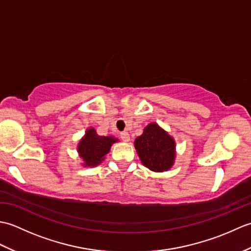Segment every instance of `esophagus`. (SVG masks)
<instances>
[{"label":"esophagus","mask_w":251,"mask_h":251,"mask_svg":"<svg viewBox=\"0 0 251 251\" xmlns=\"http://www.w3.org/2000/svg\"><path fill=\"white\" fill-rule=\"evenodd\" d=\"M120 137H121V139H122L123 141H125V142H128L129 139H130L129 134H128V132H127V131H122L121 134H120Z\"/></svg>","instance_id":"obj_1"}]
</instances>
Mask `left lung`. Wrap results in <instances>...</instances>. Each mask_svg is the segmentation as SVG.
<instances>
[{"label": "left lung", "mask_w": 251, "mask_h": 251, "mask_svg": "<svg viewBox=\"0 0 251 251\" xmlns=\"http://www.w3.org/2000/svg\"><path fill=\"white\" fill-rule=\"evenodd\" d=\"M142 164L153 172H166L175 159V141L155 123L149 124L135 141Z\"/></svg>", "instance_id": "1"}]
</instances>
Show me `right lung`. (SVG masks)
Listing matches in <instances>:
<instances>
[{
    "label": "right lung",
    "mask_w": 251,
    "mask_h": 251,
    "mask_svg": "<svg viewBox=\"0 0 251 251\" xmlns=\"http://www.w3.org/2000/svg\"><path fill=\"white\" fill-rule=\"evenodd\" d=\"M117 139L113 137L98 136L94 128L86 130V135L78 143L77 151L84 159V166H96L103 161L104 155L108 154L112 143Z\"/></svg>",
    "instance_id": "add662e5"
}]
</instances>
